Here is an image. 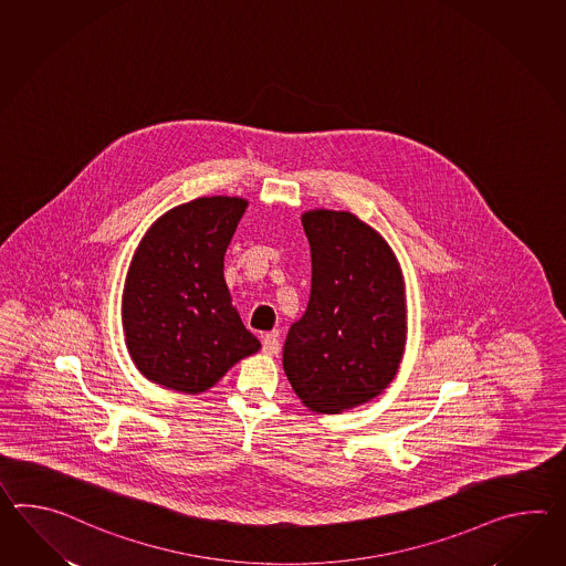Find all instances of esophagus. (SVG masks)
Wrapping results in <instances>:
<instances>
[{
	"instance_id": "obj_1",
	"label": "esophagus",
	"mask_w": 566,
	"mask_h": 566,
	"mask_svg": "<svg viewBox=\"0 0 566 566\" xmlns=\"http://www.w3.org/2000/svg\"><path fill=\"white\" fill-rule=\"evenodd\" d=\"M262 349H264L265 355H276L280 352V340H277L276 335H265Z\"/></svg>"
}]
</instances>
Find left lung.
Instances as JSON below:
<instances>
[{
  "label": "left lung",
  "mask_w": 566,
  "mask_h": 566,
  "mask_svg": "<svg viewBox=\"0 0 566 566\" xmlns=\"http://www.w3.org/2000/svg\"><path fill=\"white\" fill-rule=\"evenodd\" d=\"M311 243L308 306L289 331L282 365L301 402L340 415L371 402L402 364L408 314L390 243L349 211L302 213Z\"/></svg>",
  "instance_id": "1"
}]
</instances>
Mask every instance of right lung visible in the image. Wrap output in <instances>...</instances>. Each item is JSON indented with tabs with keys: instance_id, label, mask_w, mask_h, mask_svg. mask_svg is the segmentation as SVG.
Returning a JSON list of instances; mask_svg holds the SVG:
<instances>
[{
	"instance_id": "add662e5",
	"label": "right lung",
	"mask_w": 566,
	"mask_h": 566,
	"mask_svg": "<svg viewBox=\"0 0 566 566\" xmlns=\"http://www.w3.org/2000/svg\"><path fill=\"white\" fill-rule=\"evenodd\" d=\"M248 209L241 197H199L158 217L129 262L122 325L151 384L201 394L260 352L223 276L227 245Z\"/></svg>"
}]
</instances>
